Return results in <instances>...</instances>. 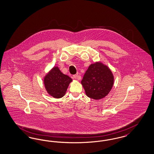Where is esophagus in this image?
I'll return each instance as SVG.
<instances>
[{"label":"esophagus","instance_id":"34e87169","mask_svg":"<svg viewBox=\"0 0 154 154\" xmlns=\"http://www.w3.org/2000/svg\"><path fill=\"white\" fill-rule=\"evenodd\" d=\"M73 78L75 79H78V80H80V77L78 75V74H75L73 75Z\"/></svg>","mask_w":154,"mask_h":154}]
</instances>
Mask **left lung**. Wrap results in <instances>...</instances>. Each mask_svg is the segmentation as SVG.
I'll return each instance as SVG.
<instances>
[{
	"label": "left lung",
	"mask_w": 154,
	"mask_h": 154,
	"mask_svg": "<svg viewBox=\"0 0 154 154\" xmlns=\"http://www.w3.org/2000/svg\"><path fill=\"white\" fill-rule=\"evenodd\" d=\"M113 82L114 77L110 69L100 62L91 64L81 81L86 96L94 100L107 96Z\"/></svg>",
	"instance_id": "8db88e82"
}]
</instances>
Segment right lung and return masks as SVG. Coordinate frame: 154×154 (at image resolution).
<instances>
[{
	"mask_svg": "<svg viewBox=\"0 0 154 154\" xmlns=\"http://www.w3.org/2000/svg\"><path fill=\"white\" fill-rule=\"evenodd\" d=\"M72 79L63 74L58 67L54 66L44 77V85L47 92L54 98L62 97L66 93Z\"/></svg>",
	"mask_w": 154,
	"mask_h": 154,
	"instance_id": "obj_1",
	"label": "right lung"
}]
</instances>
